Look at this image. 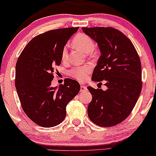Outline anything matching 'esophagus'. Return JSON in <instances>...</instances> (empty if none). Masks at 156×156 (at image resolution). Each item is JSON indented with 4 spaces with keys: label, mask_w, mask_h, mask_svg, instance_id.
Listing matches in <instances>:
<instances>
[{
    "label": "esophagus",
    "mask_w": 156,
    "mask_h": 156,
    "mask_svg": "<svg viewBox=\"0 0 156 156\" xmlns=\"http://www.w3.org/2000/svg\"><path fill=\"white\" fill-rule=\"evenodd\" d=\"M87 90V88L85 86H80V92H84Z\"/></svg>",
    "instance_id": "obj_1"
}]
</instances>
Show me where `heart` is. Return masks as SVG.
Masks as SVG:
<instances>
[{"label":"heart","mask_w":156,"mask_h":156,"mask_svg":"<svg viewBox=\"0 0 156 156\" xmlns=\"http://www.w3.org/2000/svg\"><path fill=\"white\" fill-rule=\"evenodd\" d=\"M73 44L77 49L83 52L86 54H90L94 51V42L89 36L86 34H78L73 39ZM68 51L67 47H64L62 52V58L65 61L67 58ZM91 72V67L83 66V67H75L69 71V75L76 79L83 81L87 79L89 73Z\"/></svg>","instance_id":"1"}]
</instances>
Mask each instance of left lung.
<instances>
[{"instance_id":"1","label":"left lung","mask_w":156,"mask_h":156,"mask_svg":"<svg viewBox=\"0 0 156 156\" xmlns=\"http://www.w3.org/2000/svg\"><path fill=\"white\" fill-rule=\"evenodd\" d=\"M82 30L101 51L92 80H104L107 87L105 91L87 87L92 95L87 108L89 118L99 126H114L129 116L141 93L140 58L130 39L115 28L83 27Z\"/></svg>"}]
</instances>
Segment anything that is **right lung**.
Returning <instances> with one entry per match:
<instances>
[{
  "instance_id": "right-lung-1",
  "label": "right lung",
  "mask_w": 156,
  "mask_h": 156,
  "mask_svg": "<svg viewBox=\"0 0 156 156\" xmlns=\"http://www.w3.org/2000/svg\"><path fill=\"white\" fill-rule=\"evenodd\" d=\"M66 28L51 30L33 38L17 59L15 87L22 108L39 126L54 127L66 117V106L79 92L76 80L67 78L63 85L51 87L53 67L62 62L66 43L78 30Z\"/></svg>"
}]
</instances>
